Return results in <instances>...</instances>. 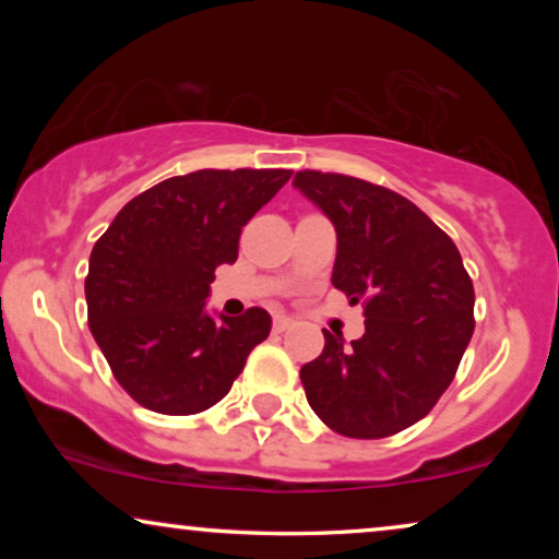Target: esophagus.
I'll use <instances>...</instances> for the list:
<instances>
[{"label": "esophagus", "instance_id": "1", "mask_svg": "<svg viewBox=\"0 0 559 559\" xmlns=\"http://www.w3.org/2000/svg\"><path fill=\"white\" fill-rule=\"evenodd\" d=\"M274 333H285V331H289V328H293V320L289 318H285V316H277L274 318Z\"/></svg>", "mask_w": 559, "mask_h": 559}]
</instances>
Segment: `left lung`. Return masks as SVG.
<instances>
[{
  "label": "left lung",
  "instance_id": "1",
  "mask_svg": "<svg viewBox=\"0 0 559 559\" xmlns=\"http://www.w3.org/2000/svg\"><path fill=\"white\" fill-rule=\"evenodd\" d=\"M293 186L335 226L333 287L364 300L366 333L325 348L300 379L310 407L346 438L402 432L435 407L473 335L461 251L415 203L348 175L302 170Z\"/></svg>",
  "mask_w": 559,
  "mask_h": 559
}]
</instances>
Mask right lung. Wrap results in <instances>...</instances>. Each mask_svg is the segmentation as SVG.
I'll use <instances>...</instances> for the list:
<instances>
[{"label": "right lung", "mask_w": 559, "mask_h": 559, "mask_svg": "<svg viewBox=\"0 0 559 559\" xmlns=\"http://www.w3.org/2000/svg\"><path fill=\"white\" fill-rule=\"evenodd\" d=\"M289 170H195L132 198L94 243L88 328L114 377L142 407L195 415L224 400L272 331L270 312L205 310L213 272L234 264L249 218Z\"/></svg>", "instance_id": "1"}]
</instances>
